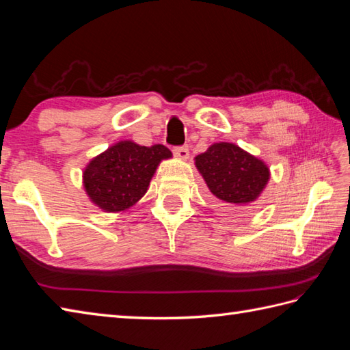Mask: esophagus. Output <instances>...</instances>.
Returning a JSON list of instances; mask_svg holds the SVG:
<instances>
[{
    "instance_id": "34e87169",
    "label": "esophagus",
    "mask_w": 350,
    "mask_h": 350,
    "mask_svg": "<svg viewBox=\"0 0 350 350\" xmlns=\"http://www.w3.org/2000/svg\"><path fill=\"white\" fill-rule=\"evenodd\" d=\"M173 153H174V156H177V158L183 159V161H187L189 158V150H188V147H185V146L174 147Z\"/></svg>"
}]
</instances>
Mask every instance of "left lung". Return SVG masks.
Listing matches in <instances>:
<instances>
[{
    "label": "left lung",
    "mask_w": 350,
    "mask_h": 350,
    "mask_svg": "<svg viewBox=\"0 0 350 350\" xmlns=\"http://www.w3.org/2000/svg\"><path fill=\"white\" fill-rule=\"evenodd\" d=\"M196 167L215 198L224 206H247L262 194L269 168L232 143H215L196 156Z\"/></svg>",
    "instance_id": "left-lung-1"
}]
</instances>
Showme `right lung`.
<instances>
[{
    "mask_svg": "<svg viewBox=\"0 0 350 350\" xmlns=\"http://www.w3.org/2000/svg\"><path fill=\"white\" fill-rule=\"evenodd\" d=\"M171 158L165 146L152 147L120 141L96 156L84 170V188L105 212L129 209L143 197L162 159Z\"/></svg>",
    "mask_w": 350,
    "mask_h": 350,
    "instance_id": "obj_1",
    "label": "right lung"
}]
</instances>
